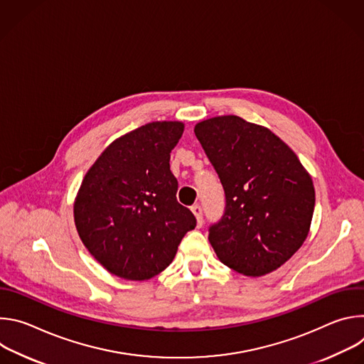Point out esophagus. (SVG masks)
<instances>
[{
  "instance_id": "34e87169",
  "label": "esophagus",
  "mask_w": 364,
  "mask_h": 364,
  "mask_svg": "<svg viewBox=\"0 0 364 364\" xmlns=\"http://www.w3.org/2000/svg\"><path fill=\"white\" fill-rule=\"evenodd\" d=\"M191 212L194 213V216H196V219H197V226H198V228H201V226H203V223H204V219H203V210H201V207H200L198 204H194V205L191 207Z\"/></svg>"
}]
</instances>
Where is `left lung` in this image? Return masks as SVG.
Masks as SVG:
<instances>
[{
  "label": "left lung",
  "mask_w": 364,
  "mask_h": 364,
  "mask_svg": "<svg viewBox=\"0 0 364 364\" xmlns=\"http://www.w3.org/2000/svg\"><path fill=\"white\" fill-rule=\"evenodd\" d=\"M194 134L225 190V213L209 228L220 262L246 277L278 269L308 236L313 180L295 152L261 125L226 115L198 122Z\"/></svg>",
  "instance_id": "8db88e82"
}]
</instances>
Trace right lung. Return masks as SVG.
Masks as SVG:
<instances>
[{"label":"right lung","instance_id":"obj_1","mask_svg":"<svg viewBox=\"0 0 364 364\" xmlns=\"http://www.w3.org/2000/svg\"><path fill=\"white\" fill-rule=\"evenodd\" d=\"M184 124L142 125L115 139L86 173L75 200L77 233L111 274L144 281L164 271L196 218L177 201L170 152Z\"/></svg>","mask_w":364,"mask_h":364}]
</instances>
